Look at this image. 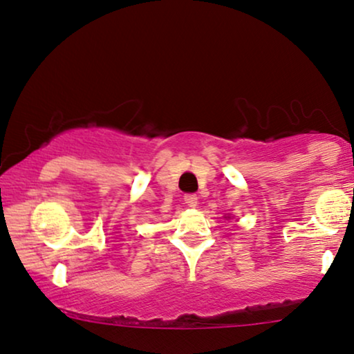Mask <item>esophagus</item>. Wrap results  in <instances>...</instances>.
I'll return each instance as SVG.
<instances>
[{
  "instance_id": "obj_1",
  "label": "esophagus",
  "mask_w": 354,
  "mask_h": 354,
  "mask_svg": "<svg viewBox=\"0 0 354 354\" xmlns=\"http://www.w3.org/2000/svg\"><path fill=\"white\" fill-rule=\"evenodd\" d=\"M183 201H185L187 206L195 207L198 205V196L195 193H187V195H183Z\"/></svg>"
}]
</instances>
